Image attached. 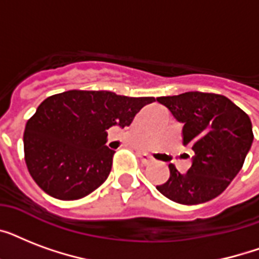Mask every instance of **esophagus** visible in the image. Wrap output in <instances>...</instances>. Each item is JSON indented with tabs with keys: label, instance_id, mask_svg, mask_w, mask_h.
Wrapping results in <instances>:
<instances>
[{
	"label": "esophagus",
	"instance_id": "esophagus-1",
	"mask_svg": "<svg viewBox=\"0 0 259 259\" xmlns=\"http://www.w3.org/2000/svg\"><path fill=\"white\" fill-rule=\"evenodd\" d=\"M138 157L141 160L142 165H149L150 162H153V157L148 153H138Z\"/></svg>",
	"mask_w": 259,
	"mask_h": 259
}]
</instances>
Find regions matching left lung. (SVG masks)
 <instances>
[{"label": "left lung", "instance_id": "left-lung-1", "mask_svg": "<svg viewBox=\"0 0 259 259\" xmlns=\"http://www.w3.org/2000/svg\"><path fill=\"white\" fill-rule=\"evenodd\" d=\"M183 123V145L195 156L187 173L170 164V176L156 188L179 204L195 205L219 196L237 176L253 144L249 115L229 98L191 91L157 98Z\"/></svg>", "mask_w": 259, "mask_h": 259}]
</instances>
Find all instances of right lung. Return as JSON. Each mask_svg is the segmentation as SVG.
<instances>
[{
  "instance_id": "1",
  "label": "right lung",
  "mask_w": 259,
  "mask_h": 259,
  "mask_svg": "<svg viewBox=\"0 0 259 259\" xmlns=\"http://www.w3.org/2000/svg\"><path fill=\"white\" fill-rule=\"evenodd\" d=\"M154 98L111 91L71 90L47 98L26 122L25 162L40 188L60 200H76L102 185L113 165L106 130L125 127Z\"/></svg>"
}]
</instances>
